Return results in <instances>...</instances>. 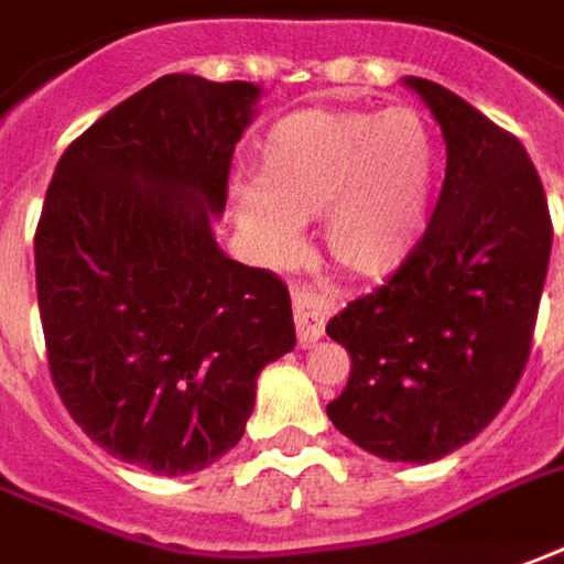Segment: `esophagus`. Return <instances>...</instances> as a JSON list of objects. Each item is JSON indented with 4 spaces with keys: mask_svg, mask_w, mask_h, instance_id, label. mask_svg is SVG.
Returning a JSON list of instances; mask_svg holds the SVG:
<instances>
[{
    "mask_svg": "<svg viewBox=\"0 0 564 564\" xmlns=\"http://www.w3.org/2000/svg\"><path fill=\"white\" fill-rule=\"evenodd\" d=\"M291 304H294L297 344H301V347H313L322 337V332H325V319H328V313H332V304L322 297L319 291L313 289L294 291Z\"/></svg>",
    "mask_w": 564,
    "mask_h": 564,
    "instance_id": "1",
    "label": "esophagus"
}]
</instances>
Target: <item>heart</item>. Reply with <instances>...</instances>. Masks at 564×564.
<instances>
[{"label": "heart", "instance_id": "1", "mask_svg": "<svg viewBox=\"0 0 564 564\" xmlns=\"http://www.w3.org/2000/svg\"><path fill=\"white\" fill-rule=\"evenodd\" d=\"M258 184H232V215L260 254L282 258L297 224L322 217V239L349 273H395L433 220L442 147L414 107L301 110L267 128Z\"/></svg>", "mask_w": 564, "mask_h": 564}]
</instances>
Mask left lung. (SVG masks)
Listing matches in <instances>:
<instances>
[{"instance_id": "obj_1", "label": "left lung", "mask_w": 564, "mask_h": 564, "mask_svg": "<svg viewBox=\"0 0 564 564\" xmlns=\"http://www.w3.org/2000/svg\"><path fill=\"white\" fill-rule=\"evenodd\" d=\"M445 138V184L421 248L325 332L349 352L332 423L393 464H433L476 438L522 378L553 224L510 131L436 82L402 79Z\"/></svg>"}]
</instances>
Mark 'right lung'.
Instances as JSON below:
<instances>
[{"mask_svg": "<svg viewBox=\"0 0 564 564\" xmlns=\"http://www.w3.org/2000/svg\"><path fill=\"white\" fill-rule=\"evenodd\" d=\"M260 95L162 76L69 143L39 217L54 387L104 452L169 479L230 452L258 375L294 349L289 289L215 239Z\"/></svg>", "mask_w": 564, "mask_h": 564, "instance_id": "right-lung-1", "label": "right lung"}]
</instances>
